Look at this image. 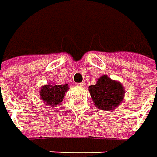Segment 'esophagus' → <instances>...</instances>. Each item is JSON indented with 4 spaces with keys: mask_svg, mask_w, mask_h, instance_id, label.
Listing matches in <instances>:
<instances>
[{
    "mask_svg": "<svg viewBox=\"0 0 157 157\" xmlns=\"http://www.w3.org/2000/svg\"><path fill=\"white\" fill-rule=\"evenodd\" d=\"M86 82H82V83H79V84H78V86H82V87H85L86 86Z\"/></svg>",
    "mask_w": 157,
    "mask_h": 157,
    "instance_id": "obj_1",
    "label": "esophagus"
}]
</instances>
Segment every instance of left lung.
I'll return each mask as SVG.
<instances>
[{"mask_svg": "<svg viewBox=\"0 0 157 157\" xmlns=\"http://www.w3.org/2000/svg\"><path fill=\"white\" fill-rule=\"evenodd\" d=\"M88 90L94 106L106 111L117 108L122 101L125 93L122 85L112 80L107 75L101 76L95 85L88 87Z\"/></svg>", "mask_w": 157, "mask_h": 157, "instance_id": "8db88e82", "label": "left lung"}]
</instances>
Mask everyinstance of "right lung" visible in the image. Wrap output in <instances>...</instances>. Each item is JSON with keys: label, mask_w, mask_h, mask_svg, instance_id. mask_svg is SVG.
Returning <instances> with one entry per match:
<instances>
[{"label": "right lung", "mask_w": 157, "mask_h": 157, "mask_svg": "<svg viewBox=\"0 0 157 157\" xmlns=\"http://www.w3.org/2000/svg\"><path fill=\"white\" fill-rule=\"evenodd\" d=\"M68 89H69L68 84L45 85L39 90V94L41 100L45 101V104L48 106L56 107V105H58L59 104H61V101H63L65 93L68 91Z\"/></svg>", "instance_id": "obj_1"}]
</instances>
